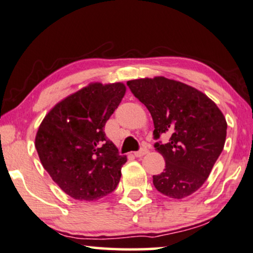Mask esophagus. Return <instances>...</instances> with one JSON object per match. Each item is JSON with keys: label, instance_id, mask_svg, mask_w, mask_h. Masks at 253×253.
<instances>
[{"label": "esophagus", "instance_id": "esophagus-1", "mask_svg": "<svg viewBox=\"0 0 253 253\" xmlns=\"http://www.w3.org/2000/svg\"><path fill=\"white\" fill-rule=\"evenodd\" d=\"M148 154V149H145V148H142L140 151H136V152H134V156L135 157H137V158H140V157H143L144 155H147Z\"/></svg>", "mask_w": 253, "mask_h": 253}]
</instances>
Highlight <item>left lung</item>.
<instances>
[{"instance_id": "8db88e82", "label": "left lung", "mask_w": 253, "mask_h": 253, "mask_svg": "<svg viewBox=\"0 0 253 253\" xmlns=\"http://www.w3.org/2000/svg\"><path fill=\"white\" fill-rule=\"evenodd\" d=\"M127 84L150 112L155 138L170 135L167 143L155 144L165 169L154 175V186L173 199L190 196L204 184L223 150L225 116L204 92L180 81L155 77Z\"/></svg>"}]
</instances>
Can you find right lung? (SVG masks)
<instances>
[{
    "label": "right lung",
    "mask_w": 253,
    "mask_h": 253,
    "mask_svg": "<svg viewBox=\"0 0 253 253\" xmlns=\"http://www.w3.org/2000/svg\"><path fill=\"white\" fill-rule=\"evenodd\" d=\"M126 92L123 83H90L50 109L35 135L43 169L66 195L97 201L112 193L127 162L104 126Z\"/></svg>",
    "instance_id": "1"
}]
</instances>
